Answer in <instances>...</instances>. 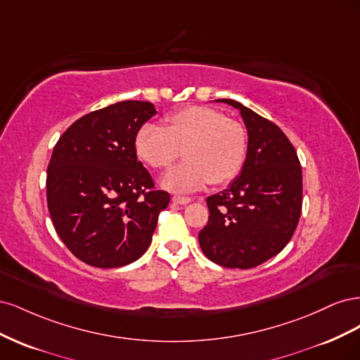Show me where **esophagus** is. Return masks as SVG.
Segmentation results:
<instances>
[{"instance_id": "esophagus-1", "label": "esophagus", "mask_w": 360, "mask_h": 360, "mask_svg": "<svg viewBox=\"0 0 360 360\" xmlns=\"http://www.w3.org/2000/svg\"><path fill=\"white\" fill-rule=\"evenodd\" d=\"M191 201H192V198L183 197V195H174L172 197V202H176V204H188Z\"/></svg>"}]
</instances>
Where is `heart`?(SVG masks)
<instances>
[{
    "label": "heart",
    "mask_w": 360,
    "mask_h": 360,
    "mask_svg": "<svg viewBox=\"0 0 360 360\" xmlns=\"http://www.w3.org/2000/svg\"><path fill=\"white\" fill-rule=\"evenodd\" d=\"M183 148L184 162L160 180L172 192H193L205 184L222 186L242 172L249 150L246 127L209 106H188L162 120V127L143 124L135 134L138 159L155 169L167 168Z\"/></svg>",
    "instance_id": "b5f03b06"
}]
</instances>
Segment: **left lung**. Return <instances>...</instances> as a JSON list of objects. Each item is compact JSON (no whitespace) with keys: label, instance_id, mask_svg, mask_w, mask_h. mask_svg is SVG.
I'll return each instance as SVG.
<instances>
[{"label":"left lung","instance_id":"1","mask_svg":"<svg viewBox=\"0 0 360 360\" xmlns=\"http://www.w3.org/2000/svg\"><path fill=\"white\" fill-rule=\"evenodd\" d=\"M248 129L245 167L225 191L207 198L209 222L198 234L204 255L228 269H252L279 254L302 213V167L287 135L231 99Z\"/></svg>","mask_w":360,"mask_h":360}]
</instances>
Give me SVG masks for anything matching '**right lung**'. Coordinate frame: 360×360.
I'll use <instances>...</instances> for the list:
<instances>
[{"instance_id": "1", "label": "right lung", "mask_w": 360, "mask_h": 360, "mask_svg": "<svg viewBox=\"0 0 360 360\" xmlns=\"http://www.w3.org/2000/svg\"><path fill=\"white\" fill-rule=\"evenodd\" d=\"M155 114L150 102H117L76 120L53 147L49 214L63 243L85 264L134 263L169 204V193L156 189L134 150L136 130Z\"/></svg>"}]
</instances>
